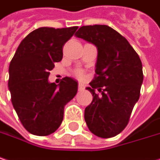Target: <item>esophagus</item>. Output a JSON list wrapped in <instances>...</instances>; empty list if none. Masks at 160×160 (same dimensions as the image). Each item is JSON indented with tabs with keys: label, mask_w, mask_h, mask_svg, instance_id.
Here are the masks:
<instances>
[{
	"label": "esophagus",
	"mask_w": 160,
	"mask_h": 160,
	"mask_svg": "<svg viewBox=\"0 0 160 160\" xmlns=\"http://www.w3.org/2000/svg\"><path fill=\"white\" fill-rule=\"evenodd\" d=\"M78 90H79V91H82V90H84V86L80 83V84L78 85Z\"/></svg>",
	"instance_id": "esophagus-1"
}]
</instances>
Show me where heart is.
<instances>
[{
	"label": "heart",
	"mask_w": 160,
	"mask_h": 160,
	"mask_svg": "<svg viewBox=\"0 0 160 160\" xmlns=\"http://www.w3.org/2000/svg\"><path fill=\"white\" fill-rule=\"evenodd\" d=\"M75 76H76L78 79L82 80V79H84V77H85V74H84V72L81 71V70H78V71H75Z\"/></svg>",
	"instance_id": "b5f03b06"
}]
</instances>
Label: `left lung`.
<instances>
[{"label": "left lung", "mask_w": 160, "mask_h": 160, "mask_svg": "<svg viewBox=\"0 0 160 160\" xmlns=\"http://www.w3.org/2000/svg\"><path fill=\"white\" fill-rule=\"evenodd\" d=\"M75 36L98 48L95 75L87 88L93 99L85 108V121L94 135L115 137L127 127L139 99L141 61L126 38L107 25L82 26Z\"/></svg>", "instance_id": "1"}]
</instances>
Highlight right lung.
Returning a JSON list of instances; mask_svg holds the SVG:
<instances>
[{"label": "right lung", "instance_id": "right-lung-1", "mask_svg": "<svg viewBox=\"0 0 160 160\" xmlns=\"http://www.w3.org/2000/svg\"><path fill=\"white\" fill-rule=\"evenodd\" d=\"M77 29H36L22 41L11 61L8 87L12 103L22 126L33 135L55 132L65 105L77 93L78 83L71 78H63L59 85L48 81L54 63L62 60L64 44Z\"/></svg>", "mask_w": 160, "mask_h": 160}]
</instances>
